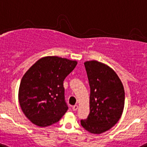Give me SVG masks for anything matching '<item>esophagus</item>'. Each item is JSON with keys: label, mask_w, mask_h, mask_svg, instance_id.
<instances>
[{"label": "esophagus", "mask_w": 147, "mask_h": 147, "mask_svg": "<svg viewBox=\"0 0 147 147\" xmlns=\"http://www.w3.org/2000/svg\"><path fill=\"white\" fill-rule=\"evenodd\" d=\"M78 108V105H75L72 106V110H73L74 111H77Z\"/></svg>", "instance_id": "esophagus-1"}]
</instances>
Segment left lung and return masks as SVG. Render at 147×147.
<instances>
[{"label":"left lung","instance_id":"8db88e82","mask_svg":"<svg viewBox=\"0 0 147 147\" xmlns=\"http://www.w3.org/2000/svg\"><path fill=\"white\" fill-rule=\"evenodd\" d=\"M90 88V113L81 125L92 134L103 133L120 119L125 102L122 82L116 72L98 61L84 63Z\"/></svg>","mask_w":147,"mask_h":147}]
</instances>
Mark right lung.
<instances>
[{"mask_svg":"<svg viewBox=\"0 0 147 147\" xmlns=\"http://www.w3.org/2000/svg\"><path fill=\"white\" fill-rule=\"evenodd\" d=\"M76 61L58 57L39 59L23 76L18 100L25 116L41 127L59 121L68 110L63 82Z\"/></svg>","mask_w":147,"mask_h":147,"instance_id":"right-lung-1","label":"right lung"}]
</instances>
